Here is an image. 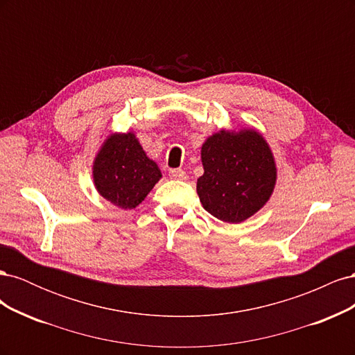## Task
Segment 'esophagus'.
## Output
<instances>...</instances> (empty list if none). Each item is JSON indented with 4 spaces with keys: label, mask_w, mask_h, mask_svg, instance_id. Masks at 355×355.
<instances>
[{
    "label": "esophagus",
    "mask_w": 355,
    "mask_h": 355,
    "mask_svg": "<svg viewBox=\"0 0 355 355\" xmlns=\"http://www.w3.org/2000/svg\"><path fill=\"white\" fill-rule=\"evenodd\" d=\"M168 175H170L171 179H175V180H187V179H188V175L185 173L184 170H180V168L170 170Z\"/></svg>",
    "instance_id": "1"
}]
</instances>
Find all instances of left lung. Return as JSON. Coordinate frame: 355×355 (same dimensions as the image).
Wrapping results in <instances>:
<instances>
[{"label":"left lung","mask_w":355,"mask_h":355,"mask_svg":"<svg viewBox=\"0 0 355 355\" xmlns=\"http://www.w3.org/2000/svg\"><path fill=\"white\" fill-rule=\"evenodd\" d=\"M197 194L211 216L240 223L259 211L277 184L275 158L256 128L213 133L201 146Z\"/></svg>","instance_id":"8db88e82"}]
</instances>
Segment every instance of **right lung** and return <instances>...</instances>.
<instances>
[{"mask_svg":"<svg viewBox=\"0 0 355 355\" xmlns=\"http://www.w3.org/2000/svg\"><path fill=\"white\" fill-rule=\"evenodd\" d=\"M92 175L96 191L124 210L139 206L163 176L133 132L106 136L94 157Z\"/></svg>","mask_w":355,"mask_h":355,"instance_id":"right-lung-1","label":"right lung"}]
</instances>
